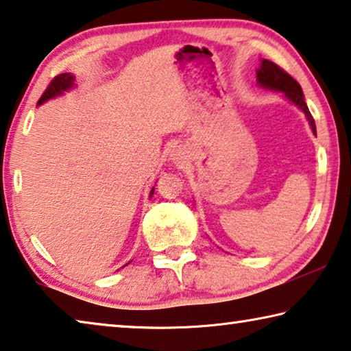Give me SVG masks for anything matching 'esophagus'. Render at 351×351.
I'll list each match as a JSON object with an SVG mask.
<instances>
[{
    "label": "esophagus",
    "instance_id": "34e87169",
    "mask_svg": "<svg viewBox=\"0 0 351 351\" xmlns=\"http://www.w3.org/2000/svg\"><path fill=\"white\" fill-rule=\"evenodd\" d=\"M171 157H172V160H174V163H177V165H182L183 162H185L186 155H185V151H183V147H180V146H179V147L172 149Z\"/></svg>",
    "mask_w": 351,
    "mask_h": 351
}]
</instances>
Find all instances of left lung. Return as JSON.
I'll use <instances>...</instances> for the list:
<instances>
[{
    "mask_svg": "<svg viewBox=\"0 0 351 351\" xmlns=\"http://www.w3.org/2000/svg\"><path fill=\"white\" fill-rule=\"evenodd\" d=\"M258 76V82L263 85L264 88H271V90H278L283 91L288 99H291L297 107H300L303 113L306 114L309 124H311V129L315 134V123L313 114L309 113L308 106L305 102V97H303V91L300 84L291 76V74L286 73L283 68L278 66L277 63H274L271 60H261V66L256 73Z\"/></svg>",
    "mask_w": 351,
    "mask_h": 351,
    "instance_id": "8db88e82",
    "label": "left lung"
}]
</instances>
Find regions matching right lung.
Wrapping results in <instances>:
<instances>
[{
    "label": "right lung",
    "mask_w": 351,
    "mask_h": 351,
    "mask_svg": "<svg viewBox=\"0 0 351 351\" xmlns=\"http://www.w3.org/2000/svg\"><path fill=\"white\" fill-rule=\"evenodd\" d=\"M73 80H74V77L71 76V74H68V73H63V74H59V76H56L53 80H51L48 87H46V90L43 91L42 97H40V99H38V106L43 104L45 101L51 99V97L59 96L62 91L71 88L73 87ZM152 194H154V188H152V191H151V196H152Z\"/></svg>",
    "instance_id": "right-lung-1"
}]
</instances>
